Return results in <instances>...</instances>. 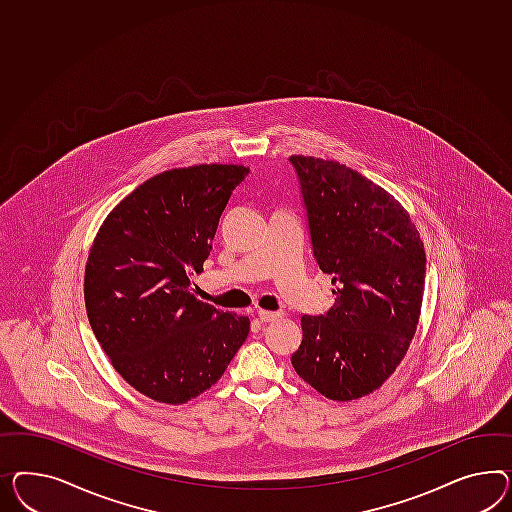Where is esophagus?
<instances>
[{
  "label": "esophagus",
  "mask_w": 512,
  "mask_h": 512,
  "mask_svg": "<svg viewBox=\"0 0 512 512\" xmlns=\"http://www.w3.org/2000/svg\"><path fill=\"white\" fill-rule=\"evenodd\" d=\"M281 315H283L281 311H264V309L257 311V317L261 322H274L277 318H281Z\"/></svg>",
  "instance_id": "obj_1"
}]
</instances>
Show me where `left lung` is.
I'll return each mask as SVG.
<instances>
[{
	"label": "left lung",
	"mask_w": 512,
	"mask_h": 512,
	"mask_svg": "<svg viewBox=\"0 0 512 512\" xmlns=\"http://www.w3.org/2000/svg\"><path fill=\"white\" fill-rule=\"evenodd\" d=\"M311 248L332 276L335 304L302 317L292 367L332 401L373 393L414 337L427 274L423 242L408 212L384 188L332 160L291 156Z\"/></svg>",
	"instance_id": "1"
}]
</instances>
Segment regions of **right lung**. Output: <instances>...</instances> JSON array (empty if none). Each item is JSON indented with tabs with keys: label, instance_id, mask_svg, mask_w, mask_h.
<instances>
[{
	"label": "right lung",
	"instance_id": "1",
	"mask_svg": "<svg viewBox=\"0 0 512 512\" xmlns=\"http://www.w3.org/2000/svg\"><path fill=\"white\" fill-rule=\"evenodd\" d=\"M248 173L231 164L164 171L126 195L93 242L83 281L89 324L115 371L152 401H192L248 337V317L190 289Z\"/></svg>",
	"mask_w": 512,
	"mask_h": 512
}]
</instances>
